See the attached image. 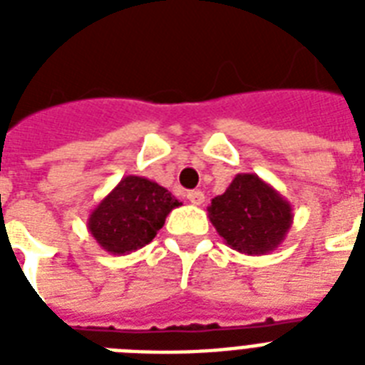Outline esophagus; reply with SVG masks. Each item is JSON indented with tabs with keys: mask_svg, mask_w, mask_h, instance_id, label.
<instances>
[{
	"mask_svg": "<svg viewBox=\"0 0 365 365\" xmlns=\"http://www.w3.org/2000/svg\"><path fill=\"white\" fill-rule=\"evenodd\" d=\"M187 200L195 206L202 205V202H205V193H202V191H199V189H195V191H189Z\"/></svg>",
	"mask_w": 365,
	"mask_h": 365,
	"instance_id": "1",
	"label": "esophagus"
}]
</instances>
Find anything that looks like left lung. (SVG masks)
I'll list each match as a JSON object with an SVG mask.
<instances>
[{"label": "left lung", "instance_id": "left-lung-1", "mask_svg": "<svg viewBox=\"0 0 365 365\" xmlns=\"http://www.w3.org/2000/svg\"><path fill=\"white\" fill-rule=\"evenodd\" d=\"M208 217L229 248L265 255L284 242L294 208L257 174H237L225 193L212 199Z\"/></svg>", "mask_w": 365, "mask_h": 365}]
</instances>
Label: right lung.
Returning a JSON list of instances; mask_svg holds the SVG:
<instances>
[{"mask_svg":"<svg viewBox=\"0 0 365 365\" xmlns=\"http://www.w3.org/2000/svg\"><path fill=\"white\" fill-rule=\"evenodd\" d=\"M182 205L159 183L143 176H125L87 220L88 233L113 255L143 248L157 237L166 216Z\"/></svg>","mask_w":365,"mask_h":365,"instance_id":"obj_1","label":"right lung"}]
</instances>
